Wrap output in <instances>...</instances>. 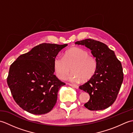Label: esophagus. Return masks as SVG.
<instances>
[{"label": "esophagus", "instance_id": "1", "mask_svg": "<svg viewBox=\"0 0 133 133\" xmlns=\"http://www.w3.org/2000/svg\"><path fill=\"white\" fill-rule=\"evenodd\" d=\"M69 85L70 86L72 87H74V88H75V89H79V86H77V85H75V84H70V83H69Z\"/></svg>", "mask_w": 133, "mask_h": 133}]
</instances>
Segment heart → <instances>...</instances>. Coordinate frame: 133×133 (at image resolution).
I'll use <instances>...</instances> for the list:
<instances>
[{
    "instance_id": "obj_1",
    "label": "heart",
    "mask_w": 133,
    "mask_h": 133,
    "mask_svg": "<svg viewBox=\"0 0 133 133\" xmlns=\"http://www.w3.org/2000/svg\"><path fill=\"white\" fill-rule=\"evenodd\" d=\"M54 67L57 77L64 79L71 71L69 80L78 83L88 81L94 77L97 70L96 59L85 49L74 47L64 52L63 56H57L54 61Z\"/></svg>"
}]
</instances>
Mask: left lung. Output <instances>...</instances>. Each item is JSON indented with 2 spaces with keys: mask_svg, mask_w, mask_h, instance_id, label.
<instances>
[{
  "mask_svg": "<svg viewBox=\"0 0 133 133\" xmlns=\"http://www.w3.org/2000/svg\"><path fill=\"white\" fill-rule=\"evenodd\" d=\"M91 51L97 62V70L91 79L79 86L88 92L90 99L84 104L90 110L108 108L116 100L123 80L122 66L113 51L101 42L86 39L76 42Z\"/></svg>",
  "mask_w": 133,
  "mask_h": 133,
  "instance_id": "8db88e82",
  "label": "left lung"
}]
</instances>
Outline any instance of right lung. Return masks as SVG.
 <instances>
[{"instance_id": "1", "label": "right lung", "mask_w": 133, "mask_h": 133, "mask_svg": "<svg viewBox=\"0 0 133 133\" xmlns=\"http://www.w3.org/2000/svg\"><path fill=\"white\" fill-rule=\"evenodd\" d=\"M67 45L39 44L11 64L7 79L8 86L14 99L25 111L44 114L55 105L58 92L65 83L54 74V61Z\"/></svg>"}]
</instances>
